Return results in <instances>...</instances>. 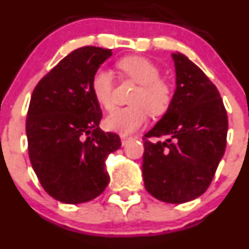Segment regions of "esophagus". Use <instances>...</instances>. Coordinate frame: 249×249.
I'll list each match as a JSON object with an SVG mask.
<instances>
[{
    "mask_svg": "<svg viewBox=\"0 0 249 249\" xmlns=\"http://www.w3.org/2000/svg\"><path fill=\"white\" fill-rule=\"evenodd\" d=\"M133 140V138L132 137H125V135H121V142H122V145H127L128 142H132Z\"/></svg>",
    "mask_w": 249,
    "mask_h": 249,
    "instance_id": "34e87169",
    "label": "esophagus"
}]
</instances>
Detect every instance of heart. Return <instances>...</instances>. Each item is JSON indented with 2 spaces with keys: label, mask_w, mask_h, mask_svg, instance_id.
Returning <instances> with one entry per match:
<instances>
[{
  "label": "heart",
  "mask_w": 249,
  "mask_h": 249,
  "mask_svg": "<svg viewBox=\"0 0 249 249\" xmlns=\"http://www.w3.org/2000/svg\"><path fill=\"white\" fill-rule=\"evenodd\" d=\"M124 77L137 83L138 88L130 98V107L115 110L105 119V127L111 132L127 135L137 132L147 121L149 112L159 117L171 107L173 89L171 83L161 77V70L150 59L130 55L117 63ZM92 93L97 102L110 111L115 107V80L104 68L98 69L90 82Z\"/></svg>",
  "instance_id": "b5f03b06"
}]
</instances>
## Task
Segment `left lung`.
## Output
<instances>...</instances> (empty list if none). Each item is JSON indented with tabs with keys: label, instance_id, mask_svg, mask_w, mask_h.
<instances>
[{
	"label": "left lung",
	"instance_id": "obj_1",
	"mask_svg": "<svg viewBox=\"0 0 249 249\" xmlns=\"http://www.w3.org/2000/svg\"><path fill=\"white\" fill-rule=\"evenodd\" d=\"M172 58L177 88L168 111L142 138V178L155 198L184 203L202 195L213 180L225 151L228 115L206 73L184 54ZM161 136L167 140H149Z\"/></svg>",
	"mask_w": 249,
	"mask_h": 249
}]
</instances>
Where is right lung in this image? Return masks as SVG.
Segmentation results:
<instances>
[{"label": "right lung", "instance_id": "add662e5", "mask_svg": "<svg viewBox=\"0 0 249 249\" xmlns=\"http://www.w3.org/2000/svg\"><path fill=\"white\" fill-rule=\"evenodd\" d=\"M111 49L81 47L61 59L34 89L26 117L29 157L42 188L63 203L99 196L110 177L105 160L121 139L99 128L102 110L90 82Z\"/></svg>", "mask_w": 249, "mask_h": 249}]
</instances>
